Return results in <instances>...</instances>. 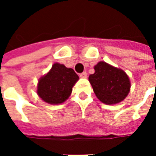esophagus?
I'll return each mask as SVG.
<instances>
[{
  "label": "esophagus",
  "mask_w": 156,
  "mask_h": 156,
  "mask_svg": "<svg viewBox=\"0 0 156 156\" xmlns=\"http://www.w3.org/2000/svg\"><path fill=\"white\" fill-rule=\"evenodd\" d=\"M87 77H88V74H87L86 72H83V73H82L81 74H80V78H87Z\"/></svg>",
  "instance_id": "34e87169"
}]
</instances>
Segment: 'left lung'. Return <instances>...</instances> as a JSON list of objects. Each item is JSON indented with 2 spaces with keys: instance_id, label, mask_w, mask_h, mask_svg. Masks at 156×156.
I'll return each mask as SVG.
<instances>
[{
  "instance_id": "1",
  "label": "left lung",
  "mask_w": 156,
  "mask_h": 156,
  "mask_svg": "<svg viewBox=\"0 0 156 156\" xmlns=\"http://www.w3.org/2000/svg\"><path fill=\"white\" fill-rule=\"evenodd\" d=\"M94 73L88 80L97 98L105 105H116L123 101L130 90V81L122 69L113 67L105 62L94 66Z\"/></svg>"
}]
</instances>
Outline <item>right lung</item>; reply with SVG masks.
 Instances as JSON below:
<instances>
[{
	"instance_id": "right-lung-1",
	"label": "right lung",
	"mask_w": 156,
	"mask_h": 156,
	"mask_svg": "<svg viewBox=\"0 0 156 156\" xmlns=\"http://www.w3.org/2000/svg\"><path fill=\"white\" fill-rule=\"evenodd\" d=\"M78 74L73 68L56 62L51 70L39 79L37 94L50 105H59L70 96L73 87L78 80Z\"/></svg>"
}]
</instances>
